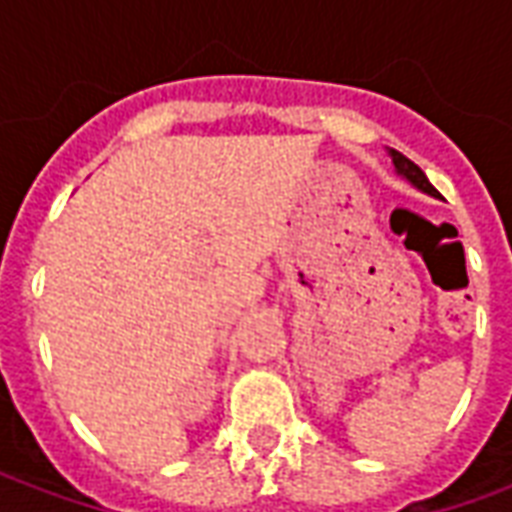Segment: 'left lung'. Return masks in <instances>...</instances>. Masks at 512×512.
<instances>
[{"instance_id":"left-lung-1","label":"left lung","mask_w":512,"mask_h":512,"mask_svg":"<svg viewBox=\"0 0 512 512\" xmlns=\"http://www.w3.org/2000/svg\"><path fill=\"white\" fill-rule=\"evenodd\" d=\"M389 156H392V164H395L397 175H403L411 186H417L419 191H425L430 197H439V191L430 186V180L425 178V172H422L411 158H406L403 153H397V150H389Z\"/></svg>"}]
</instances>
